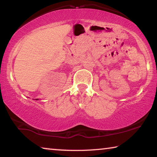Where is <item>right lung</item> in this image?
<instances>
[{
  "instance_id": "add662e5",
  "label": "right lung",
  "mask_w": 157,
  "mask_h": 157,
  "mask_svg": "<svg viewBox=\"0 0 157 157\" xmlns=\"http://www.w3.org/2000/svg\"><path fill=\"white\" fill-rule=\"evenodd\" d=\"M36 100H37V99H36Z\"/></svg>"
}]
</instances>
